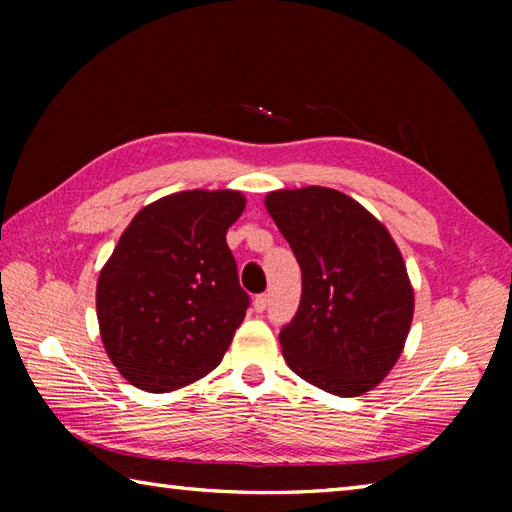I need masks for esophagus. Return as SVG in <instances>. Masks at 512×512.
<instances>
[{
    "label": "esophagus",
    "mask_w": 512,
    "mask_h": 512,
    "mask_svg": "<svg viewBox=\"0 0 512 512\" xmlns=\"http://www.w3.org/2000/svg\"><path fill=\"white\" fill-rule=\"evenodd\" d=\"M253 308H255V312H264L268 308V295H257L253 299Z\"/></svg>",
    "instance_id": "1"
}]
</instances>
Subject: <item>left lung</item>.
Here are the masks:
<instances>
[{
  "label": "left lung",
  "mask_w": 512,
  "mask_h": 512,
  "mask_svg": "<svg viewBox=\"0 0 512 512\" xmlns=\"http://www.w3.org/2000/svg\"><path fill=\"white\" fill-rule=\"evenodd\" d=\"M266 209L301 268V303L279 332L288 367L334 396L376 387L396 365L413 288L387 228L350 195L281 189Z\"/></svg>",
  "instance_id": "left-lung-1"
}]
</instances>
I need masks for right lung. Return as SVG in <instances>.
Wrapping results in <instances>:
<instances>
[{"label": "right lung", "mask_w": 512, "mask_h": 512, "mask_svg": "<svg viewBox=\"0 0 512 512\" xmlns=\"http://www.w3.org/2000/svg\"><path fill=\"white\" fill-rule=\"evenodd\" d=\"M246 206L239 191H180L140 209L96 284L110 361L151 394L180 389L220 365L246 317L226 231Z\"/></svg>", "instance_id": "right-lung-1"}]
</instances>
